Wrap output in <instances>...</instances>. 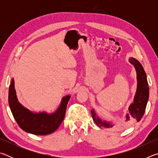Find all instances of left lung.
Returning <instances> with one entry per match:
<instances>
[{
  "label": "left lung",
  "mask_w": 158,
  "mask_h": 158,
  "mask_svg": "<svg viewBox=\"0 0 158 158\" xmlns=\"http://www.w3.org/2000/svg\"><path fill=\"white\" fill-rule=\"evenodd\" d=\"M129 61L135 67L136 72H137V91H136L135 98H134L133 103L131 104L129 106V111L123 118V123H119L115 126V128H118V129L125 127L134 121H137V122L140 121L141 118L143 116L144 112H145L149 97L148 84L147 81L146 74L143 66L137 59L134 58H130ZM91 115L93 120L98 127L103 128H111L114 127V124H112L111 122L101 120L98 116V115H96L93 109L91 110Z\"/></svg>",
  "instance_id": "1"
}]
</instances>
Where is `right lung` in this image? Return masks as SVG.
I'll return each mask as SVG.
<instances>
[{"mask_svg": "<svg viewBox=\"0 0 158 158\" xmlns=\"http://www.w3.org/2000/svg\"><path fill=\"white\" fill-rule=\"evenodd\" d=\"M69 98V95L63 97L60 106L54 113H33L19 102L15 89L14 79L10 81L8 102L13 116L21 129L33 135H47L58 129L65 117Z\"/></svg>", "mask_w": 158, "mask_h": 158, "instance_id": "1", "label": "right lung"}]
</instances>
